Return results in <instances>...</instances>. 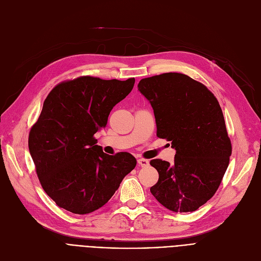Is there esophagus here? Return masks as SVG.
<instances>
[{"label": "esophagus", "mask_w": 261, "mask_h": 261, "mask_svg": "<svg viewBox=\"0 0 261 261\" xmlns=\"http://www.w3.org/2000/svg\"><path fill=\"white\" fill-rule=\"evenodd\" d=\"M138 163L142 167H147L149 165V161L146 159H138Z\"/></svg>", "instance_id": "1"}]
</instances>
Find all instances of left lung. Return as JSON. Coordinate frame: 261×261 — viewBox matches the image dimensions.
<instances>
[{
	"mask_svg": "<svg viewBox=\"0 0 261 261\" xmlns=\"http://www.w3.org/2000/svg\"><path fill=\"white\" fill-rule=\"evenodd\" d=\"M138 87L153 108L158 138L176 151L173 164L150 161L159 172L150 191L172 212H195L216 194L229 163L221 107L203 84L181 73L144 78Z\"/></svg>",
	"mask_w": 261,
	"mask_h": 261,
	"instance_id": "1",
	"label": "left lung"
}]
</instances>
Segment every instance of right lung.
Returning a JSON list of instances; mask_svg holds the SVG:
<instances>
[{
    "mask_svg": "<svg viewBox=\"0 0 261 261\" xmlns=\"http://www.w3.org/2000/svg\"><path fill=\"white\" fill-rule=\"evenodd\" d=\"M134 82L81 76L60 82L47 95L29 148L41 186L59 207L78 215L100 208L136 166L132 154L109 155L94 138Z\"/></svg>",
    "mask_w": 261,
    "mask_h": 261,
    "instance_id": "1",
    "label": "right lung"
}]
</instances>
